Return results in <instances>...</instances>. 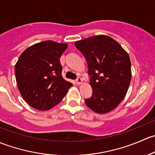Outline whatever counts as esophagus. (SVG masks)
Wrapping results in <instances>:
<instances>
[{"label":"esophagus","mask_w":155,"mask_h":155,"mask_svg":"<svg viewBox=\"0 0 155 155\" xmlns=\"http://www.w3.org/2000/svg\"><path fill=\"white\" fill-rule=\"evenodd\" d=\"M76 82L77 85H81L82 83V79L81 78H78L76 80Z\"/></svg>","instance_id":"obj_1"}]
</instances>
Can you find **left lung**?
Wrapping results in <instances>:
<instances>
[{"mask_svg": "<svg viewBox=\"0 0 155 155\" xmlns=\"http://www.w3.org/2000/svg\"><path fill=\"white\" fill-rule=\"evenodd\" d=\"M76 48L86 58L93 94L85 104L99 114L111 112L122 101L131 80L127 52L112 37L96 35L78 40Z\"/></svg>", "mask_w": 155, "mask_h": 155, "instance_id": "8db88e82", "label": "left lung"}]
</instances>
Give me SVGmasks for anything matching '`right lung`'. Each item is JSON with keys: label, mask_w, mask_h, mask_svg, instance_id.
Returning <instances> with one entry per match:
<instances>
[{"label": "right lung", "mask_w": 155, "mask_h": 155, "mask_svg": "<svg viewBox=\"0 0 155 155\" xmlns=\"http://www.w3.org/2000/svg\"><path fill=\"white\" fill-rule=\"evenodd\" d=\"M67 43L52 40L27 48L15 66L17 86L23 99L31 107L48 110L62 101L73 85L62 77L60 58Z\"/></svg>", "instance_id": "right-lung-1"}]
</instances>
